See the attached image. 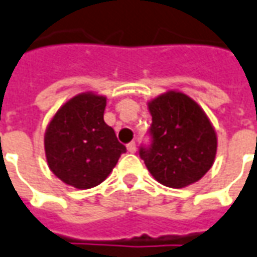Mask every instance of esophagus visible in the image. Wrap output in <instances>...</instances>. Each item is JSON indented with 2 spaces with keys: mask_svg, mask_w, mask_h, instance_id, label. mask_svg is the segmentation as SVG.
I'll list each match as a JSON object with an SVG mask.
<instances>
[{
  "mask_svg": "<svg viewBox=\"0 0 257 257\" xmlns=\"http://www.w3.org/2000/svg\"><path fill=\"white\" fill-rule=\"evenodd\" d=\"M136 150H137V147H136V143L134 141H132L130 144H127V151L128 152H136Z\"/></svg>",
  "mask_w": 257,
  "mask_h": 257,
  "instance_id": "1",
  "label": "esophagus"
}]
</instances>
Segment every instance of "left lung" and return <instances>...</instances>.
<instances>
[{"mask_svg": "<svg viewBox=\"0 0 257 257\" xmlns=\"http://www.w3.org/2000/svg\"><path fill=\"white\" fill-rule=\"evenodd\" d=\"M152 144L140 157L161 185L182 189L193 185L213 166L217 134L210 118L190 96L168 91L148 102Z\"/></svg>", "mask_w": 257, "mask_h": 257, "instance_id": "obj_1", "label": "left lung"}]
</instances>
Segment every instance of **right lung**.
I'll list each match as a JSON object with an SVG mask.
<instances>
[{
	"instance_id": "add662e5",
	"label": "right lung",
	"mask_w": 257,
	"mask_h": 257,
	"mask_svg": "<svg viewBox=\"0 0 257 257\" xmlns=\"http://www.w3.org/2000/svg\"><path fill=\"white\" fill-rule=\"evenodd\" d=\"M106 96L82 92L67 100L44 133L50 171L65 185L91 189L110 175L125 147L103 120Z\"/></svg>"
}]
</instances>
